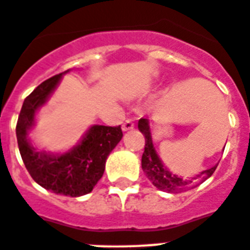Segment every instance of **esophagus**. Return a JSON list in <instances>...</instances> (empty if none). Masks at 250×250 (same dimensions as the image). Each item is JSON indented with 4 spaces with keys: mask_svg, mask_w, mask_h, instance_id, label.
Returning a JSON list of instances; mask_svg holds the SVG:
<instances>
[{
    "mask_svg": "<svg viewBox=\"0 0 250 250\" xmlns=\"http://www.w3.org/2000/svg\"><path fill=\"white\" fill-rule=\"evenodd\" d=\"M133 128H135V123H133L131 119H125V123L122 125V129H123L125 132L129 131V129H133Z\"/></svg>",
    "mask_w": 250,
    "mask_h": 250,
    "instance_id": "esophagus-1",
    "label": "esophagus"
}]
</instances>
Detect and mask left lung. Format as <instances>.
Segmentation results:
<instances>
[{
	"label": "left lung",
	"mask_w": 250,
	"mask_h": 250,
	"mask_svg": "<svg viewBox=\"0 0 250 250\" xmlns=\"http://www.w3.org/2000/svg\"><path fill=\"white\" fill-rule=\"evenodd\" d=\"M138 129L145 136V151L142 154L141 160L142 170L146 174L147 179L156 187L157 189L167 193H179L192 189V188H196L205 180L208 179L213 174V171L216 170L217 165L209 167L207 170H203L200 175L192 178L190 180H186L183 178L178 177V175H174L164 167L160 157L157 156L156 151H155L152 138H151L148 119H140L138 121Z\"/></svg>",
	"instance_id": "8db88e82"
}]
</instances>
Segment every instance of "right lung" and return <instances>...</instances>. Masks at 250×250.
<instances>
[{
  "label": "right lung",
  "instance_id": "obj_1",
  "mask_svg": "<svg viewBox=\"0 0 250 250\" xmlns=\"http://www.w3.org/2000/svg\"><path fill=\"white\" fill-rule=\"evenodd\" d=\"M62 75L45 80L25 98L16 125V137L25 167L39 186L56 194L80 197L91 192L103 177L106 159L123 133L121 125H95L75 147L64 154L37 151L28 140V132L34 127L35 113L57 87Z\"/></svg>",
  "mask_w": 250,
  "mask_h": 250
}]
</instances>
